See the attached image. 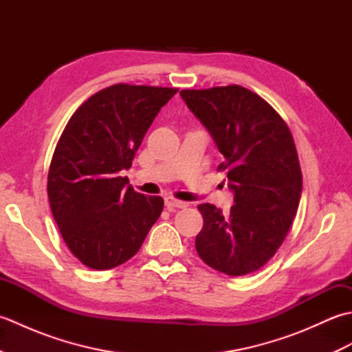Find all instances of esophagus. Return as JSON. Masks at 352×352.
<instances>
[{
    "mask_svg": "<svg viewBox=\"0 0 352 352\" xmlns=\"http://www.w3.org/2000/svg\"><path fill=\"white\" fill-rule=\"evenodd\" d=\"M164 206H166L168 210L174 212V210H177V208H184V207H188L189 204L188 203H183V201H178L175 198L168 197L166 199H164Z\"/></svg>",
    "mask_w": 352,
    "mask_h": 352,
    "instance_id": "34e87169",
    "label": "esophagus"
}]
</instances>
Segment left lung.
I'll return each mask as SVG.
<instances>
[{"instance_id":"1","label":"left lung","mask_w":352,"mask_h":352,"mask_svg":"<svg viewBox=\"0 0 352 352\" xmlns=\"http://www.w3.org/2000/svg\"><path fill=\"white\" fill-rule=\"evenodd\" d=\"M186 106L210 133L223 155L234 206L223 214L199 204L204 226L198 256L231 276L257 271L280 248L294 222L302 174L294 138L269 104L242 86L182 91Z\"/></svg>"}]
</instances>
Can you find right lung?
<instances>
[{
  "label": "right lung",
  "instance_id": "1",
  "mask_svg": "<svg viewBox=\"0 0 352 352\" xmlns=\"http://www.w3.org/2000/svg\"><path fill=\"white\" fill-rule=\"evenodd\" d=\"M178 89L115 85L92 95L66 124L48 172L52 216L87 267L130 260L163 210V198L134 192L130 169L157 113Z\"/></svg>",
  "mask_w": 352,
  "mask_h": 352
}]
</instances>
